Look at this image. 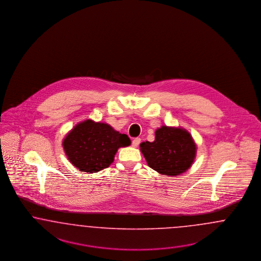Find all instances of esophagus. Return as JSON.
I'll return each mask as SVG.
<instances>
[{
  "instance_id": "1",
  "label": "esophagus",
  "mask_w": 261,
  "mask_h": 261,
  "mask_svg": "<svg viewBox=\"0 0 261 261\" xmlns=\"http://www.w3.org/2000/svg\"><path fill=\"white\" fill-rule=\"evenodd\" d=\"M140 143H141V139L140 138H135L132 141V146H134V147H137V146L140 145Z\"/></svg>"
}]
</instances>
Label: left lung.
Instances as JSON below:
<instances>
[{
	"mask_svg": "<svg viewBox=\"0 0 261 261\" xmlns=\"http://www.w3.org/2000/svg\"><path fill=\"white\" fill-rule=\"evenodd\" d=\"M141 151L148 166L166 176H177L191 166L196 146L188 131L162 126L155 131L154 142H144Z\"/></svg>",
	"mask_w": 261,
	"mask_h": 261,
	"instance_id": "1",
	"label": "left lung"
}]
</instances>
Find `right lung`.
I'll return each mask as SVG.
<instances>
[{"mask_svg":"<svg viewBox=\"0 0 261 261\" xmlns=\"http://www.w3.org/2000/svg\"><path fill=\"white\" fill-rule=\"evenodd\" d=\"M130 144L126 134L89 119L73 128L65 138L63 146L73 166L90 174L109 167L117 149Z\"/></svg>","mask_w":261,"mask_h":261,"instance_id":"add662e5","label":"right lung"}]
</instances>
